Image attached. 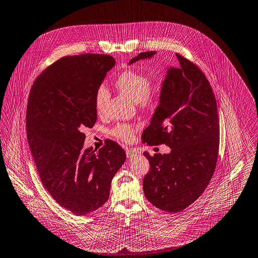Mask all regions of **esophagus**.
<instances>
[{"instance_id":"1","label":"esophagus","mask_w":258,"mask_h":258,"mask_svg":"<svg viewBox=\"0 0 258 258\" xmlns=\"http://www.w3.org/2000/svg\"><path fill=\"white\" fill-rule=\"evenodd\" d=\"M125 153H126V157L130 158V159H133L134 157H136V156L138 155V152H136V151L133 150V149H126Z\"/></svg>"}]
</instances>
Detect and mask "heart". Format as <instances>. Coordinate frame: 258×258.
Masks as SVG:
<instances>
[{
    "instance_id": "b5f03b06",
    "label": "heart",
    "mask_w": 258,
    "mask_h": 258,
    "mask_svg": "<svg viewBox=\"0 0 258 258\" xmlns=\"http://www.w3.org/2000/svg\"><path fill=\"white\" fill-rule=\"evenodd\" d=\"M115 87L132 98L140 107L148 108L154 106L161 97V85L158 80L149 78L145 73L136 69L123 70L114 81ZM109 98L107 88L101 84L97 87L94 95V106L97 113H102ZM135 133V126L130 123L116 124L111 134L115 138L130 142Z\"/></svg>"
}]
</instances>
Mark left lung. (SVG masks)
<instances>
[{
  "mask_svg": "<svg viewBox=\"0 0 258 258\" xmlns=\"http://www.w3.org/2000/svg\"><path fill=\"white\" fill-rule=\"evenodd\" d=\"M155 54L142 52L130 64ZM176 56L180 64L168 70L160 104L142 136L149 146L171 148L170 154L144 153L151 169L143 181L148 201L171 213L183 211L205 191L215 172L220 141L216 98L207 77L192 61Z\"/></svg>",
  "mask_w": 258,
  "mask_h": 258,
  "instance_id": "1",
  "label": "left lung"
}]
</instances>
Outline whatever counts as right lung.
<instances>
[{"mask_svg":"<svg viewBox=\"0 0 258 258\" xmlns=\"http://www.w3.org/2000/svg\"><path fill=\"white\" fill-rule=\"evenodd\" d=\"M115 64L110 55L64 56L36 78L28 99L27 139L43 186L76 216L101 207L124 150L107 140L98 150L83 149L85 127L96 121L94 95Z\"/></svg>","mask_w":258,"mask_h":258,"instance_id":"1","label":"right lung"}]
</instances>
